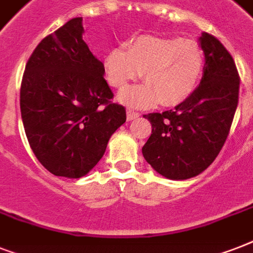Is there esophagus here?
<instances>
[{"label": "esophagus", "mask_w": 253, "mask_h": 253, "mask_svg": "<svg viewBox=\"0 0 253 253\" xmlns=\"http://www.w3.org/2000/svg\"><path fill=\"white\" fill-rule=\"evenodd\" d=\"M139 113L134 110H127V121H132V119H136L139 117Z\"/></svg>", "instance_id": "1"}]
</instances>
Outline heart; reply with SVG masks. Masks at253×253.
<instances>
[{"label":"heart","mask_w":253,"mask_h":253,"mask_svg":"<svg viewBox=\"0 0 253 253\" xmlns=\"http://www.w3.org/2000/svg\"><path fill=\"white\" fill-rule=\"evenodd\" d=\"M103 68L111 86L123 89L144 72L146 84L122 91L119 99L132 107L155 103L178 106L190 98L205 69L202 49L181 38L139 35L125 47H113L103 56Z\"/></svg>","instance_id":"heart-1"}]
</instances>
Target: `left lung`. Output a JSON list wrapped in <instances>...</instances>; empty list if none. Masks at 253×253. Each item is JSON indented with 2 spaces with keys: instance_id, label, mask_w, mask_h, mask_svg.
<instances>
[{
  "instance_id": "1",
  "label": "left lung",
  "mask_w": 253,
  "mask_h": 253,
  "mask_svg": "<svg viewBox=\"0 0 253 253\" xmlns=\"http://www.w3.org/2000/svg\"><path fill=\"white\" fill-rule=\"evenodd\" d=\"M204 76L188 101L164 113L143 115L152 134L143 146L147 163L169 180H188L211 164L230 132L239 99L235 61L215 37L204 33Z\"/></svg>"
}]
</instances>
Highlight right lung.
Returning <instances> with one entry per match:
<instances>
[{
  "label": "right lung",
  "instance_id": "obj_1",
  "mask_svg": "<svg viewBox=\"0 0 253 253\" xmlns=\"http://www.w3.org/2000/svg\"><path fill=\"white\" fill-rule=\"evenodd\" d=\"M73 18L34 49L21 85V114L29 144L55 176L80 178L106 151L126 109L110 101L103 64L83 39Z\"/></svg>",
  "mask_w": 253,
  "mask_h": 253
}]
</instances>
